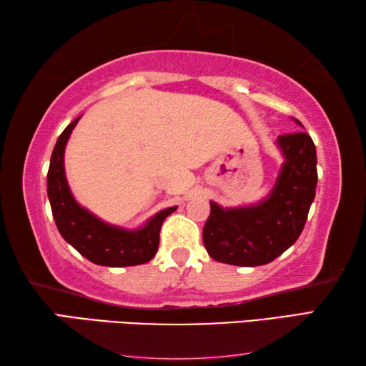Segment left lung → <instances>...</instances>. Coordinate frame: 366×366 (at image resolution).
I'll use <instances>...</instances> for the list:
<instances>
[{
	"mask_svg": "<svg viewBox=\"0 0 366 366\" xmlns=\"http://www.w3.org/2000/svg\"><path fill=\"white\" fill-rule=\"evenodd\" d=\"M277 145L286 161L268 198L244 208L222 209L214 202L209 203L203 244L216 262L266 264L294 245L302 234L317 194V148L303 131L280 135Z\"/></svg>",
	"mask_w": 366,
	"mask_h": 366,
	"instance_id": "8db88e82",
	"label": "left lung"
}]
</instances>
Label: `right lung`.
<instances>
[{"mask_svg":"<svg viewBox=\"0 0 366 366\" xmlns=\"http://www.w3.org/2000/svg\"><path fill=\"white\" fill-rule=\"evenodd\" d=\"M79 119H74L58 137L46 176L49 205L59 234L80 255L95 264L119 268L150 262L158 250L161 224L176 212V207L154 214L144 227L135 231L109 226L80 207L74 200L64 174V148Z\"/></svg>","mask_w":366,"mask_h":366,"instance_id":"1","label":"right lung"}]
</instances>
